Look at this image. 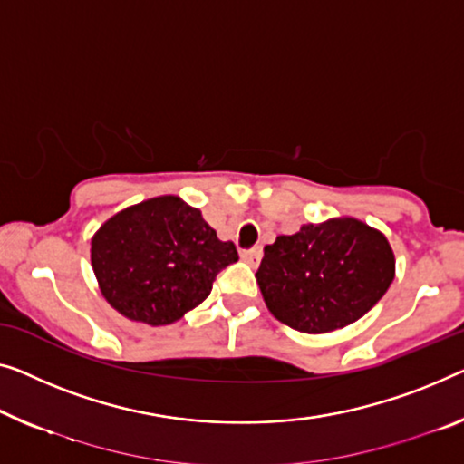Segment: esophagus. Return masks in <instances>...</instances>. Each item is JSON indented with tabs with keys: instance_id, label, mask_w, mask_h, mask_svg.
<instances>
[{
	"instance_id": "esophagus-1",
	"label": "esophagus",
	"mask_w": 464,
	"mask_h": 464,
	"mask_svg": "<svg viewBox=\"0 0 464 464\" xmlns=\"http://www.w3.org/2000/svg\"><path fill=\"white\" fill-rule=\"evenodd\" d=\"M262 258V247H252V250H241V260L247 262L250 266H258Z\"/></svg>"
}]
</instances>
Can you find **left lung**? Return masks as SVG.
Wrapping results in <instances>:
<instances>
[{"instance_id": "obj_1", "label": "left lung", "mask_w": 464, "mask_h": 464, "mask_svg": "<svg viewBox=\"0 0 464 464\" xmlns=\"http://www.w3.org/2000/svg\"><path fill=\"white\" fill-rule=\"evenodd\" d=\"M393 275L385 235L342 217L279 235L265 247L256 281L276 321L302 334H327L369 313Z\"/></svg>"}]
</instances>
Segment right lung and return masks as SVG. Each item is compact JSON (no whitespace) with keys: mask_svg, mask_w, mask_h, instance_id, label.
<instances>
[{"mask_svg":"<svg viewBox=\"0 0 464 464\" xmlns=\"http://www.w3.org/2000/svg\"><path fill=\"white\" fill-rule=\"evenodd\" d=\"M202 212L160 196L114 214L92 239L102 295L129 321L170 324L199 306L225 266L237 262Z\"/></svg>","mask_w":464,"mask_h":464,"instance_id":"obj_1","label":"right lung"}]
</instances>
